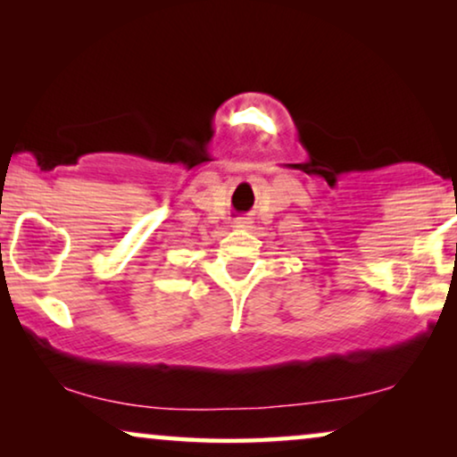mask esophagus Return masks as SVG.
Here are the masks:
<instances>
[{
  "label": "esophagus",
  "instance_id": "esophagus-1",
  "mask_svg": "<svg viewBox=\"0 0 457 457\" xmlns=\"http://www.w3.org/2000/svg\"><path fill=\"white\" fill-rule=\"evenodd\" d=\"M250 226H253V221H250L248 217H237V220L234 221L236 229H248Z\"/></svg>",
  "mask_w": 457,
  "mask_h": 457
}]
</instances>
